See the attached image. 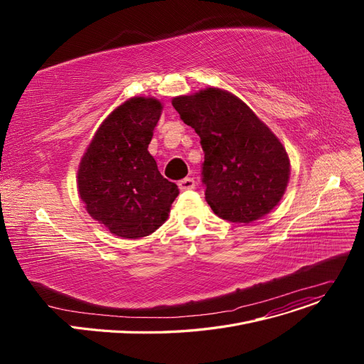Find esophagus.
<instances>
[{
    "instance_id": "obj_1",
    "label": "esophagus",
    "mask_w": 364,
    "mask_h": 364,
    "mask_svg": "<svg viewBox=\"0 0 364 364\" xmlns=\"http://www.w3.org/2000/svg\"><path fill=\"white\" fill-rule=\"evenodd\" d=\"M195 186H196V181L193 178H190V177L183 178V180L178 181V188L180 190H192V188H195Z\"/></svg>"
}]
</instances>
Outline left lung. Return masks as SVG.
<instances>
[{
    "mask_svg": "<svg viewBox=\"0 0 364 364\" xmlns=\"http://www.w3.org/2000/svg\"><path fill=\"white\" fill-rule=\"evenodd\" d=\"M172 106L200 137L205 199L214 214L245 224L269 214L291 171L288 153L269 127L236 95L218 88L176 97Z\"/></svg>",
    "mask_w": 364,
    "mask_h": 364,
    "instance_id": "left-lung-1",
    "label": "left lung"
}]
</instances>
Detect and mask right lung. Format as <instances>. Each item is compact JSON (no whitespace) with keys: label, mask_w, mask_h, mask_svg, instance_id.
I'll return each instance as SVG.
<instances>
[{"label":"right lung","mask_w":364,"mask_h":364,"mask_svg":"<svg viewBox=\"0 0 364 364\" xmlns=\"http://www.w3.org/2000/svg\"><path fill=\"white\" fill-rule=\"evenodd\" d=\"M161 112L155 99L127 100L100 125L80 165L78 190L88 214L125 239L155 232L178 196L177 184L162 177L147 151Z\"/></svg>","instance_id":"right-lung-1"}]
</instances>
